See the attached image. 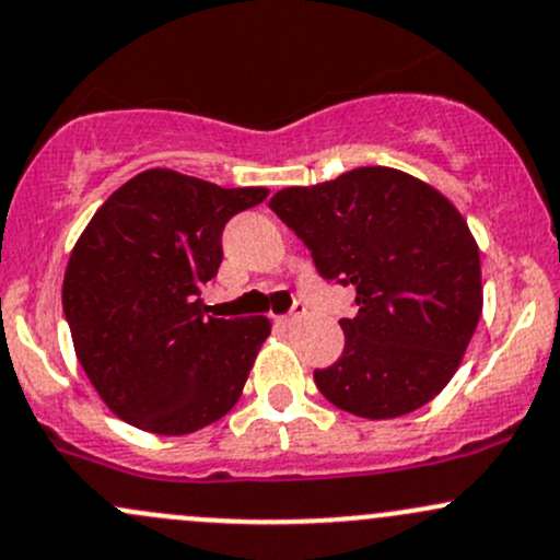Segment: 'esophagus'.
<instances>
[{"instance_id": "34e87169", "label": "esophagus", "mask_w": 560, "mask_h": 560, "mask_svg": "<svg viewBox=\"0 0 560 560\" xmlns=\"http://www.w3.org/2000/svg\"><path fill=\"white\" fill-rule=\"evenodd\" d=\"M302 315H304V306H302V304H296V310H293V312H291V315H282V317H278V323H280V326L291 328V326H293V323H296V320H299V317H302Z\"/></svg>"}]
</instances>
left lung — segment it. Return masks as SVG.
<instances>
[{"label":"left lung","mask_w":560,"mask_h":560,"mask_svg":"<svg viewBox=\"0 0 560 560\" xmlns=\"http://www.w3.org/2000/svg\"><path fill=\"white\" fill-rule=\"evenodd\" d=\"M269 208L304 240L317 272L354 285L345 352L315 371L326 400L363 419L422 408L459 369L483 310L480 250L446 195L371 165L285 186Z\"/></svg>","instance_id":"obj_1"}]
</instances>
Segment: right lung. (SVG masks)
Wrapping results in <instances>:
<instances>
[{
  "label": "right lung",
  "instance_id": "add662e5",
  "mask_svg": "<svg viewBox=\"0 0 560 560\" xmlns=\"http://www.w3.org/2000/svg\"><path fill=\"white\" fill-rule=\"evenodd\" d=\"M267 186L224 189L149 167L112 191L71 248L63 312L82 369L122 422L189 435L243 395L272 323L206 317L200 288L221 264L234 213Z\"/></svg>",
  "mask_w": 560,
  "mask_h": 560
}]
</instances>
